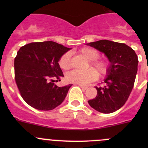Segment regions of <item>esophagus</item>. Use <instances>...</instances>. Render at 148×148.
I'll list each match as a JSON object with an SVG mask.
<instances>
[{"label": "esophagus", "instance_id": "34e87169", "mask_svg": "<svg viewBox=\"0 0 148 148\" xmlns=\"http://www.w3.org/2000/svg\"><path fill=\"white\" fill-rule=\"evenodd\" d=\"M79 86H80V87L82 88L83 89H87V88H88L87 86H84V85H81V84H79Z\"/></svg>", "mask_w": 148, "mask_h": 148}]
</instances>
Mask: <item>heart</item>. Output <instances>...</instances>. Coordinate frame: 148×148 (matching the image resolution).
Wrapping results in <instances>:
<instances>
[{
    "instance_id": "heart-1",
    "label": "heart",
    "mask_w": 148,
    "mask_h": 148,
    "mask_svg": "<svg viewBox=\"0 0 148 148\" xmlns=\"http://www.w3.org/2000/svg\"><path fill=\"white\" fill-rule=\"evenodd\" d=\"M79 53L86 60L89 61V65L97 70L99 75L103 76L107 74L110 67V63L108 60L99 59V52L92 48L84 47L79 51ZM59 65L63 70H68L71 66V54L69 52L62 55L59 59ZM92 68L89 69L85 71H71L66 75V81L69 83L78 84L85 85L92 82L97 79L98 74Z\"/></svg>"
}]
</instances>
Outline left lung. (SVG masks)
<instances>
[{
	"label": "left lung",
	"instance_id": "obj_1",
	"mask_svg": "<svg viewBox=\"0 0 148 148\" xmlns=\"http://www.w3.org/2000/svg\"><path fill=\"white\" fill-rule=\"evenodd\" d=\"M88 45L105 53L111 63L105 84L95 86L97 95L88 103L99 112H114L125 104L132 92L138 71V56L122 43L100 40Z\"/></svg>",
	"mask_w": 148,
	"mask_h": 148
}]
</instances>
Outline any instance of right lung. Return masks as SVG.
<instances>
[{"label": "right lung", "instance_id": "right-lung-1", "mask_svg": "<svg viewBox=\"0 0 148 148\" xmlns=\"http://www.w3.org/2000/svg\"><path fill=\"white\" fill-rule=\"evenodd\" d=\"M69 49L53 41L33 42L20 48L14 59L15 80L28 105L49 111L63 102L71 84L59 87L53 79L60 81L64 77L58 62Z\"/></svg>", "mask_w": 148, "mask_h": 148}]
</instances>
